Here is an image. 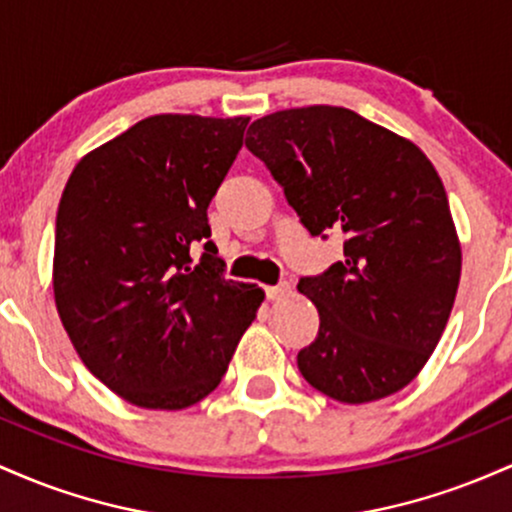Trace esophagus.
I'll return each instance as SVG.
<instances>
[{"label":"esophagus","instance_id":"obj_1","mask_svg":"<svg viewBox=\"0 0 512 512\" xmlns=\"http://www.w3.org/2000/svg\"><path fill=\"white\" fill-rule=\"evenodd\" d=\"M267 298L269 301H281V298H286L291 293V284L289 281H281V284H276V286H267Z\"/></svg>","mask_w":512,"mask_h":512}]
</instances>
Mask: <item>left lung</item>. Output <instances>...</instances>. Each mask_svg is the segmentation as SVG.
I'll return each mask as SVG.
<instances>
[{"instance_id":"8db88e82","label":"left lung","mask_w":512,"mask_h":512,"mask_svg":"<svg viewBox=\"0 0 512 512\" xmlns=\"http://www.w3.org/2000/svg\"><path fill=\"white\" fill-rule=\"evenodd\" d=\"M245 146L310 236H344L342 262L298 281L320 313L298 370L337 402L395 395L436 349L460 284V243L433 163L416 144L334 105L260 117Z\"/></svg>"}]
</instances>
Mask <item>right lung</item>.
Here are the masks:
<instances>
[{
	"label": "right lung",
	"mask_w": 512,
	"mask_h": 512,
	"mask_svg": "<svg viewBox=\"0 0 512 512\" xmlns=\"http://www.w3.org/2000/svg\"><path fill=\"white\" fill-rule=\"evenodd\" d=\"M248 122L146 117L81 158L62 192L57 313L84 366L137 407L185 409L216 390L264 298L223 276L207 219Z\"/></svg>",
	"instance_id": "1"
}]
</instances>
